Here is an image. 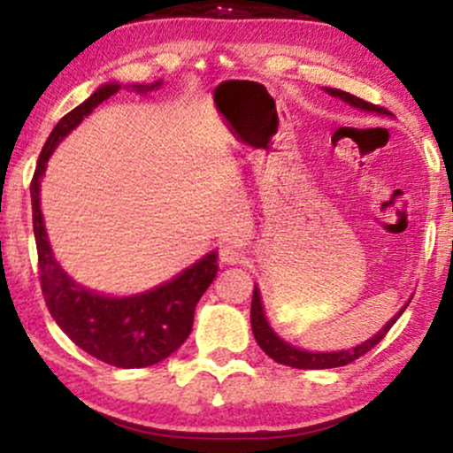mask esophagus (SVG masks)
Returning a JSON list of instances; mask_svg holds the SVG:
<instances>
[{
  "instance_id": "obj_1",
  "label": "esophagus",
  "mask_w": 453,
  "mask_h": 453,
  "mask_svg": "<svg viewBox=\"0 0 453 453\" xmlns=\"http://www.w3.org/2000/svg\"><path fill=\"white\" fill-rule=\"evenodd\" d=\"M219 259L223 264H242L244 253L242 249L236 247V244H223L219 251Z\"/></svg>"
}]
</instances>
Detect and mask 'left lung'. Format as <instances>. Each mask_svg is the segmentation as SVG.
I'll return each instance as SVG.
<instances>
[{"mask_svg":"<svg viewBox=\"0 0 453 453\" xmlns=\"http://www.w3.org/2000/svg\"><path fill=\"white\" fill-rule=\"evenodd\" d=\"M330 96L341 97L342 102L351 104V106L362 108V111L368 112H377V114H389L386 108L377 106V104H371L366 100H360V97L351 96V93L341 91V89H326ZM407 306H403V311ZM400 311L398 315H394L392 319L383 326V330H379L372 339H368L362 345L351 347V349L345 351H332V353H315V351H303L298 347L288 345L283 339H279L277 334L273 332V327L268 326L266 315H264V306H262V298H259V289H253V300H251V327H253V336H256L257 345L262 347V351L266 356L273 357L274 362L285 364V366H292V368H306V371H313V368H336V366H345V364H351L357 357H362L364 353H368L372 347L381 342L383 336L388 334L389 327L396 324V319L403 315Z\"/></svg>","mask_w":453,"mask_h":453,"instance_id":"obj_1","label":"left lung"}]
</instances>
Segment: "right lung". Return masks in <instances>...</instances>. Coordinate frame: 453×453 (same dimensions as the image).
<instances>
[{"mask_svg": "<svg viewBox=\"0 0 453 453\" xmlns=\"http://www.w3.org/2000/svg\"><path fill=\"white\" fill-rule=\"evenodd\" d=\"M134 85V89L149 91L159 87ZM121 85L111 82L97 89L74 111L57 123L44 142L31 179V209H34V234L38 247L40 285L44 303L57 326L76 342L82 351L117 368L153 366L179 349L194 326L197 300L217 277V253L204 256L179 277L129 298H108L81 288L61 270L46 238L42 211H40V179L46 161L57 144L89 114L97 104L114 96Z\"/></svg>", "mask_w": 453, "mask_h": 453, "instance_id": "obj_1", "label": "right lung"}]
</instances>
